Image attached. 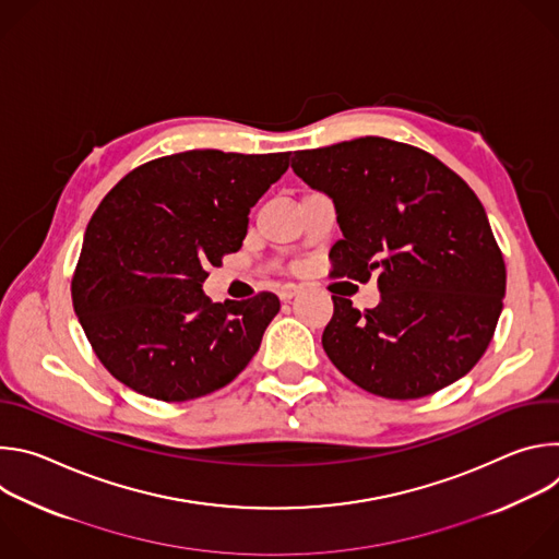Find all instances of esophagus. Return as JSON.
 <instances>
[{"mask_svg": "<svg viewBox=\"0 0 559 559\" xmlns=\"http://www.w3.org/2000/svg\"><path fill=\"white\" fill-rule=\"evenodd\" d=\"M298 292H300V289H298L296 285H285V287H281V289H278V296H281V300H285V302H287V300H292Z\"/></svg>", "mask_w": 559, "mask_h": 559, "instance_id": "34e87169", "label": "esophagus"}]
</instances>
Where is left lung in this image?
<instances>
[{"label":"left lung","mask_w":559,"mask_h":559,"mask_svg":"<svg viewBox=\"0 0 559 559\" xmlns=\"http://www.w3.org/2000/svg\"><path fill=\"white\" fill-rule=\"evenodd\" d=\"M294 173L334 199L343 238L332 278H376L380 302L334 298L323 347L360 389L414 401L473 369L487 352L507 267L475 192L416 145L360 136L298 150Z\"/></svg>","instance_id":"8db88e82"}]
</instances>
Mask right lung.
Returning <instances> with one entry per match:
<instances>
[{"instance_id": "add662e5", "label": "right lung", "mask_w": 559, "mask_h": 559, "mask_svg": "<svg viewBox=\"0 0 559 559\" xmlns=\"http://www.w3.org/2000/svg\"><path fill=\"white\" fill-rule=\"evenodd\" d=\"M289 152L188 150L128 173L95 210L72 274V307L102 365L154 401L186 403L241 373L281 300L212 302L207 267L243 246L250 207Z\"/></svg>"}]
</instances>
